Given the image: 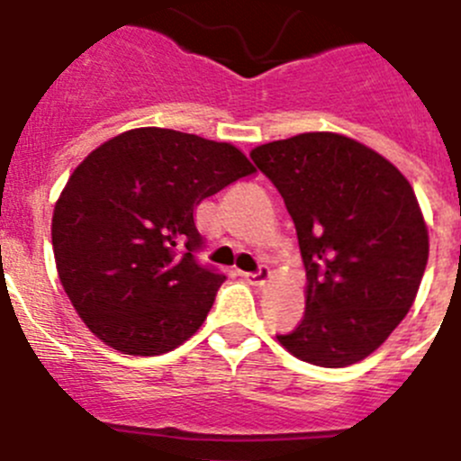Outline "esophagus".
<instances>
[{"instance_id": "esophagus-1", "label": "esophagus", "mask_w": 461, "mask_h": 461, "mask_svg": "<svg viewBox=\"0 0 461 461\" xmlns=\"http://www.w3.org/2000/svg\"><path fill=\"white\" fill-rule=\"evenodd\" d=\"M269 278H271V271L267 265H260V269H258L256 274H244V280H247L249 285H265Z\"/></svg>"}]
</instances>
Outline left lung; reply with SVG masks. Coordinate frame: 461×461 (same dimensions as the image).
I'll return each instance as SVG.
<instances>
[{
    "label": "left lung",
    "mask_w": 461,
    "mask_h": 461,
    "mask_svg": "<svg viewBox=\"0 0 461 461\" xmlns=\"http://www.w3.org/2000/svg\"><path fill=\"white\" fill-rule=\"evenodd\" d=\"M296 226L305 314L278 337L294 357L348 366L374 353L411 308L428 228L407 178L339 133H301L251 151Z\"/></svg>",
    "instance_id": "1"
}]
</instances>
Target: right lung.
Listing matches in <instances>:
<instances>
[{"label": "right lung", "mask_w": 461, "mask_h": 461, "mask_svg": "<svg viewBox=\"0 0 461 461\" xmlns=\"http://www.w3.org/2000/svg\"><path fill=\"white\" fill-rule=\"evenodd\" d=\"M251 162L228 142L172 129H133L74 169L51 219L65 294L104 344L160 355L190 339L226 280L196 260L194 208Z\"/></svg>", "instance_id": "1"}]
</instances>
